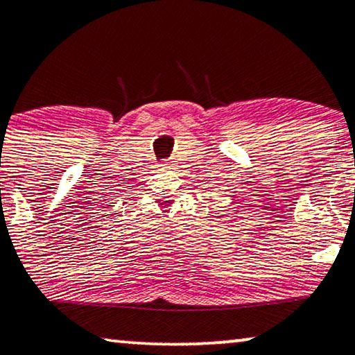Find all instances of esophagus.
Listing matches in <instances>:
<instances>
[{
    "label": "esophagus",
    "mask_w": 355,
    "mask_h": 355,
    "mask_svg": "<svg viewBox=\"0 0 355 355\" xmlns=\"http://www.w3.org/2000/svg\"><path fill=\"white\" fill-rule=\"evenodd\" d=\"M161 167H164V168L172 167V162L171 161H162V166Z\"/></svg>",
    "instance_id": "1"
}]
</instances>
